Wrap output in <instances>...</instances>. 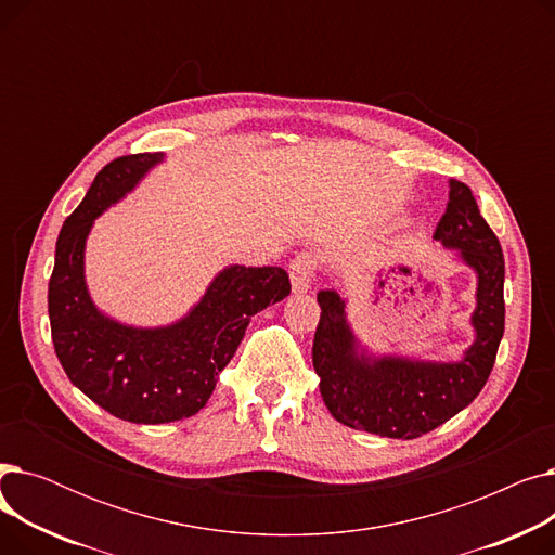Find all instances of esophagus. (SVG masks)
<instances>
[{
	"label": "esophagus",
	"instance_id": "1",
	"mask_svg": "<svg viewBox=\"0 0 555 555\" xmlns=\"http://www.w3.org/2000/svg\"><path fill=\"white\" fill-rule=\"evenodd\" d=\"M317 272V258L308 251H301L289 262V281H293V293L306 295Z\"/></svg>",
	"mask_w": 555,
	"mask_h": 555
}]
</instances>
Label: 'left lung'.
<instances>
[{
	"label": "left lung",
	"mask_w": 555,
	"mask_h": 555,
	"mask_svg": "<svg viewBox=\"0 0 555 555\" xmlns=\"http://www.w3.org/2000/svg\"><path fill=\"white\" fill-rule=\"evenodd\" d=\"M434 241L454 249L477 276L470 317L475 341L456 362L375 356L348 324L346 301L335 289H322L312 366L335 421L387 439H418L465 410L483 389L504 335V254L463 182L450 180V199Z\"/></svg>",
	"instance_id": "left-lung-1"
}]
</instances>
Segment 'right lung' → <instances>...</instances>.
<instances>
[{"label": "right lung", "instance_id": "add662e5", "mask_svg": "<svg viewBox=\"0 0 555 555\" xmlns=\"http://www.w3.org/2000/svg\"><path fill=\"white\" fill-rule=\"evenodd\" d=\"M164 162L139 153L109 162L65 220L49 281L55 356L69 380L112 416L159 425L197 414L236 353L251 317L289 295L281 268L229 266L178 322L141 328L96 308L85 281V243L94 220Z\"/></svg>", "mask_w": 555, "mask_h": 555}]
</instances>
